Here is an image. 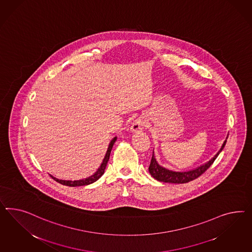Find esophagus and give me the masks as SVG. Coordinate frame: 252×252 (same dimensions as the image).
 <instances>
[{"label": "esophagus", "instance_id": "obj_1", "mask_svg": "<svg viewBox=\"0 0 252 252\" xmlns=\"http://www.w3.org/2000/svg\"><path fill=\"white\" fill-rule=\"evenodd\" d=\"M146 125V120L144 119L143 117H138L137 119H136L132 126H131V131L133 133H138V132H141L143 130L144 126Z\"/></svg>", "mask_w": 252, "mask_h": 252}]
</instances>
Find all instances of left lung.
<instances>
[{
    "mask_svg": "<svg viewBox=\"0 0 252 252\" xmlns=\"http://www.w3.org/2000/svg\"><path fill=\"white\" fill-rule=\"evenodd\" d=\"M225 143H226V140L223 144L221 150L218 151V154L214 157L211 160H209L207 163L198 167L195 170L184 171V172L172 171V170H167L163 167L159 166L157 162L156 158L154 157V152H153L150 167H149L150 173L152 177L156 179L157 181L163 182V183H170V184H186V183H189L190 181H193V180L197 179L198 177H200L204 172L206 171V170H208L210 168V166L214 163V161L218 158L219 153L224 149Z\"/></svg>",
    "mask_w": 252,
    "mask_h": 252,
    "instance_id": "8db88e82",
    "label": "left lung"
}]
</instances>
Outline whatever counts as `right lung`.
Listing matches in <instances>:
<instances>
[{
  "label": "right lung",
  "mask_w": 252,
  "mask_h": 252,
  "mask_svg": "<svg viewBox=\"0 0 252 252\" xmlns=\"http://www.w3.org/2000/svg\"><path fill=\"white\" fill-rule=\"evenodd\" d=\"M116 137H114V138L111 140V142H110V144H109L107 152H106L105 157H104V158H103V160H102V163L101 164L100 168L97 170V171H96L95 173H94V175H92V176H90L89 178H86V179H84V180H79V181H64V180H59V179L53 177V176H51V175H50V177L52 178L53 180H55L56 182L60 183V184H63V185H67V186H70V187L82 186V185H88V184L94 183V182H96V181H97V180H98L99 178L101 177L102 174H103L104 170H105V168H106L107 162H108L109 158H110V153H111V150H112V148H113L114 144H115V142H116Z\"/></svg>",
  "instance_id": "right-lung-1"
}]
</instances>
